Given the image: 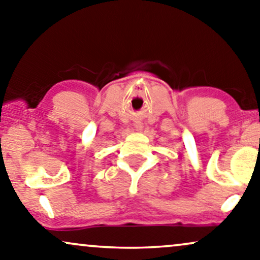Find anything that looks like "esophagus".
Returning <instances> with one entry per match:
<instances>
[{
	"label": "esophagus",
	"instance_id": "34e87169",
	"mask_svg": "<svg viewBox=\"0 0 260 260\" xmlns=\"http://www.w3.org/2000/svg\"><path fill=\"white\" fill-rule=\"evenodd\" d=\"M134 127H135V130H136V131H142V130H143L142 124H141L140 122L135 123V124H134Z\"/></svg>",
	"mask_w": 260,
	"mask_h": 260
}]
</instances>
